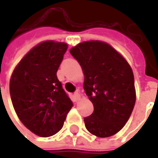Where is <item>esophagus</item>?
Segmentation results:
<instances>
[{
	"label": "esophagus",
	"instance_id": "1",
	"mask_svg": "<svg viewBox=\"0 0 158 158\" xmlns=\"http://www.w3.org/2000/svg\"><path fill=\"white\" fill-rule=\"evenodd\" d=\"M73 97H74V101H75V102L79 101L80 100V98H81V95H80V93H79V92H77V91L74 93Z\"/></svg>",
	"mask_w": 158,
	"mask_h": 158
}]
</instances>
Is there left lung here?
<instances>
[{
    "label": "left lung",
    "mask_w": 158,
    "mask_h": 158,
    "mask_svg": "<svg viewBox=\"0 0 158 158\" xmlns=\"http://www.w3.org/2000/svg\"><path fill=\"white\" fill-rule=\"evenodd\" d=\"M82 67L83 88L94 106L84 118L87 130L98 137L115 135L127 122L135 104L134 74L129 64L105 42L92 40L70 49Z\"/></svg>",
    "instance_id": "left-lung-1"
}]
</instances>
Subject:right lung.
Instances as JSON below:
<instances>
[{
	"label": "right lung",
	"instance_id": "obj_1",
	"mask_svg": "<svg viewBox=\"0 0 158 158\" xmlns=\"http://www.w3.org/2000/svg\"><path fill=\"white\" fill-rule=\"evenodd\" d=\"M68 45L46 41L33 47L14 70L9 91L22 123L35 135L49 137L62 128L73 102L58 80Z\"/></svg>",
	"mask_w": 158,
	"mask_h": 158
}]
</instances>
